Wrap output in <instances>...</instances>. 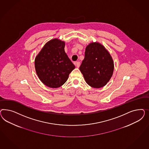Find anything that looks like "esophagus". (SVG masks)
Here are the masks:
<instances>
[{
    "label": "esophagus",
    "instance_id": "34e87169",
    "mask_svg": "<svg viewBox=\"0 0 149 149\" xmlns=\"http://www.w3.org/2000/svg\"><path fill=\"white\" fill-rule=\"evenodd\" d=\"M75 65H77V68H79V67L80 65V62H75Z\"/></svg>",
    "mask_w": 149,
    "mask_h": 149
}]
</instances>
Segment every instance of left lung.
<instances>
[{
	"label": "left lung",
	"mask_w": 149,
	"mask_h": 149,
	"mask_svg": "<svg viewBox=\"0 0 149 149\" xmlns=\"http://www.w3.org/2000/svg\"><path fill=\"white\" fill-rule=\"evenodd\" d=\"M113 58L103 45L92 42L86 46L80 70L89 86L95 88L105 86L113 76Z\"/></svg>",
	"instance_id": "obj_1"
}]
</instances>
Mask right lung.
Instances as JSON below:
<instances>
[{"label":"right lung","mask_w":149,"mask_h":149,"mask_svg":"<svg viewBox=\"0 0 149 149\" xmlns=\"http://www.w3.org/2000/svg\"><path fill=\"white\" fill-rule=\"evenodd\" d=\"M65 42L55 38L47 42L37 54L36 74L46 86L58 88L67 81L75 65L64 51Z\"/></svg>","instance_id":"obj_1"}]
</instances>
